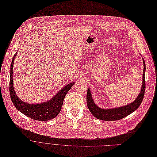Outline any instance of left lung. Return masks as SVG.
I'll use <instances>...</instances> for the list:
<instances>
[{"label": "left lung", "instance_id": "8db88e82", "mask_svg": "<svg viewBox=\"0 0 157 157\" xmlns=\"http://www.w3.org/2000/svg\"><path fill=\"white\" fill-rule=\"evenodd\" d=\"M143 61L144 64V70L143 74V85L140 89V92L136 99L133 102L130 103L127 105L113 108V109H101L97 106L94 103L93 97L89 89H87V107L91 112V114L97 119H100L103 121H116L119 119H123L124 117L128 116L132 114L133 112L137 109V108L140 106L142 101H143L145 89H146V84H145V71H146V64L144 59L143 58Z\"/></svg>", "mask_w": 157, "mask_h": 157}]
</instances>
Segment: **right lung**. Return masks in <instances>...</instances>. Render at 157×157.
Wrapping results in <instances>:
<instances>
[{"label":"right lung","instance_id":"obj_1","mask_svg":"<svg viewBox=\"0 0 157 157\" xmlns=\"http://www.w3.org/2000/svg\"><path fill=\"white\" fill-rule=\"evenodd\" d=\"M17 55V52H16V54L13 56L10 66V93L13 105L20 113L33 119L38 121L51 120L60 113L64 97L71 87L75 84V82L70 83L64 86L53 98L48 101L37 104L25 103L18 98L13 87V69L14 60Z\"/></svg>","mask_w":157,"mask_h":157}]
</instances>
